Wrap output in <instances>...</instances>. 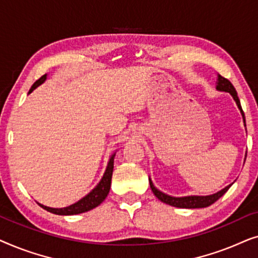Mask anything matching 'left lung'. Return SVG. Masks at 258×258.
I'll return each mask as SVG.
<instances>
[{
	"mask_svg": "<svg viewBox=\"0 0 258 258\" xmlns=\"http://www.w3.org/2000/svg\"><path fill=\"white\" fill-rule=\"evenodd\" d=\"M216 90L218 91H224V93H229L234 98V101L237 104V108L241 111V115L243 117V122H244V126H245V117H244V112L242 110L241 107V102H239V98L237 96V91L232 86L231 82L224 77H222L221 75L217 74V82H216ZM246 156V155H245ZM149 183H150V188L151 191L154 192V195L157 197L161 202H163L165 204H169V206L175 207V208H184V209H196V208H206L209 207L211 204L216 202V201L224 195L225 192L228 191V189L234 184V182L231 184H229L223 188L220 191L213 194V195H206V196H200V195H189V196H182V197H175V196H170L168 194H165L161 190H158L156 186L154 185L153 181L149 177Z\"/></svg>",
	"mask_w": 258,
	"mask_h": 258,
	"instance_id": "left-lung-1",
	"label": "left lung"
}]
</instances>
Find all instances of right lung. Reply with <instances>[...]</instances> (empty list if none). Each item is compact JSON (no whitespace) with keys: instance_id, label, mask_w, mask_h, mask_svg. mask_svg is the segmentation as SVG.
I'll use <instances>...</instances> for the list:
<instances>
[{"instance_id":"add662e5","label":"right lung","mask_w":258,"mask_h":258,"mask_svg":"<svg viewBox=\"0 0 258 258\" xmlns=\"http://www.w3.org/2000/svg\"><path fill=\"white\" fill-rule=\"evenodd\" d=\"M48 75L45 74L41 77L40 80H37L36 82L33 84V87L30 88L29 93L31 94L33 91L36 89L38 86H41L42 83L45 82ZM116 151L114 154H111V156L109 157L107 168H105V171L103 176H102L101 181L97 183V185L91 190L89 194H87L86 196L82 197L80 201H77L72 206L64 207V208H50L47 206H43V204L38 203V206L43 208L44 210L49 211V213H52L55 215H62V216H68V215H77V214H82L86 213V211H89L94 208H96L100 206V204L103 202L105 200V197L108 196L109 190H110V185H111V176H112V170H114V158H115Z\"/></svg>"}]
</instances>
